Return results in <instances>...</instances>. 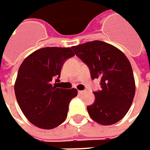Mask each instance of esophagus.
<instances>
[{
    "label": "esophagus",
    "instance_id": "1",
    "mask_svg": "<svg viewBox=\"0 0 150 150\" xmlns=\"http://www.w3.org/2000/svg\"><path fill=\"white\" fill-rule=\"evenodd\" d=\"M83 93H84V91H82V90H79V91H78V93H79V94H82Z\"/></svg>",
    "mask_w": 150,
    "mask_h": 150
}]
</instances>
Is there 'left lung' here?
I'll return each instance as SVG.
<instances>
[{
    "instance_id": "8db88e82",
    "label": "left lung",
    "mask_w": 150,
    "mask_h": 150,
    "mask_svg": "<svg viewBox=\"0 0 150 150\" xmlns=\"http://www.w3.org/2000/svg\"><path fill=\"white\" fill-rule=\"evenodd\" d=\"M75 54L86 63L91 78L100 80L101 89L93 92L89 116L102 125H113L128 112L135 96V80L130 62L117 48L95 40L73 46Z\"/></svg>"
}]
</instances>
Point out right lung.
<instances>
[{
  "label": "right lung",
  "mask_w": 150,
  "mask_h": 150,
  "mask_svg": "<svg viewBox=\"0 0 150 150\" xmlns=\"http://www.w3.org/2000/svg\"><path fill=\"white\" fill-rule=\"evenodd\" d=\"M74 56L72 48L45 47L21 63L14 85L15 96L24 115L37 127L53 129L65 121L77 90L58 88L51 85V81L60 78L63 63Z\"/></svg>",
  "instance_id": "1"
}]
</instances>
